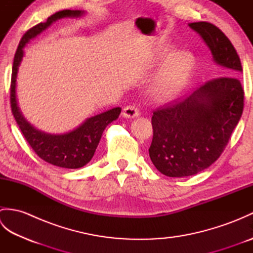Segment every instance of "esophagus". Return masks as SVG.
<instances>
[{
  "label": "esophagus",
  "instance_id": "34e87169",
  "mask_svg": "<svg viewBox=\"0 0 253 253\" xmlns=\"http://www.w3.org/2000/svg\"><path fill=\"white\" fill-rule=\"evenodd\" d=\"M123 116L126 117V118H133V117H137L139 116V110L138 107L135 105H127L126 107H124L123 110Z\"/></svg>",
  "mask_w": 253,
  "mask_h": 253
}]
</instances>
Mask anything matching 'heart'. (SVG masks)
Segmentation results:
<instances>
[{"instance_id":"1","label":"heart","mask_w":253,"mask_h":253,"mask_svg":"<svg viewBox=\"0 0 253 253\" xmlns=\"http://www.w3.org/2000/svg\"><path fill=\"white\" fill-rule=\"evenodd\" d=\"M193 71V60L187 53H179L171 58L152 84V94L159 100L170 99L178 94Z\"/></svg>"}]
</instances>
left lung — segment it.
<instances>
[{
	"label": "left lung",
	"mask_w": 253,
	"mask_h": 253,
	"mask_svg": "<svg viewBox=\"0 0 253 253\" xmlns=\"http://www.w3.org/2000/svg\"><path fill=\"white\" fill-rule=\"evenodd\" d=\"M189 26L211 50L224 76L153 111L150 159L169 177L196 175L215 162L244 111L245 91L238 78L243 66L232 42L208 21Z\"/></svg>",
	"instance_id": "1"
}]
</instances>
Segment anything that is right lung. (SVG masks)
<instances>
[{"label": "right lung", "mask_w": 253, "mask_h": 253, "mask_svg": "<svg viewBox=\"0 0 253 253\" xmlns=\"http://www.w3.org/2000/svg\"><path fill=\"white\" fill-rule=\"evenodd\" d=\"M82 10L64 9L51 15L45 23H40L32 27L21 38L16 50L10 80V109L27 142L38 157L52 165L65 169L83 168L92 159L98 147L102 132L110 123L115 121L121 113V107H114L106 112L88 118L76 129L64 135H49L32 127L21 115L16 101V75L24 55L23 47L32 38L46 29L53 21L63 17H78L83 15Z\"/></svg>", "instance_id": "right-lung-1"}]
</instances>
